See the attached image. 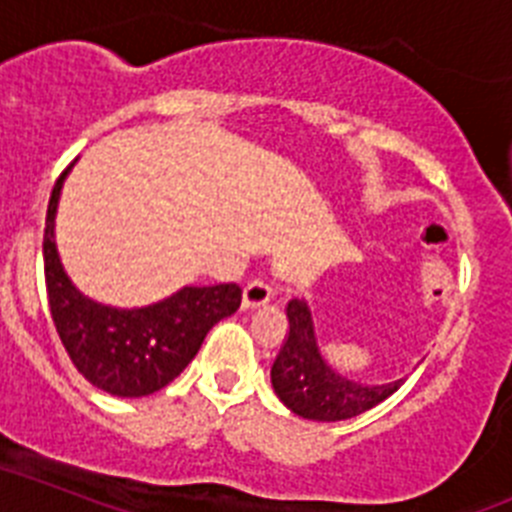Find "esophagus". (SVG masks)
Instances as JSON below:
<instances>
[{"instance_id": "34e87169", "label": "esophagus", "mask_w": 512, "mask_h": 512, "mask_svg": "<svg viewBox=\"0 0 512 512\" xmlns=\"http://www.w3.org/2000/svg\"><path fill=\"white\" fill-rule=\"evenodd\" d=\"M273 299V289H270L265 281H249L244 286V294H242V307L244 309H255V307H263Z\"/></svg>"}]
</instances>
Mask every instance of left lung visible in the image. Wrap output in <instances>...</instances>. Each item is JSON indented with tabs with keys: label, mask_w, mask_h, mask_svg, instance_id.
I'll use <instances>...</instances> for the list:
<instances>
[{
	"label": "left lung",
	"mask_w": 512,
	"mask_h": 512,
	"mask_svg": "<svg viewBox=\"0 0 512 512\" xmlns=\"http://www.w3.org/2000/svg\"><path fill=\"white\" fill-rule=\"evenodd\" d=\"M286 317L289 330L270 367V382L283 406H289L296 416L315 422H341L364 414L403 385V380L362 385L341 377L320 356L307 304L302 299H291L286 304Z\"/></svg>",
	"instance_id": "8db88e82"
}]
</instances>
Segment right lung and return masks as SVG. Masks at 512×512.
Here are the masks:
<instances>
[{
  "label": "right lung",
  "mask_w": 512,
  "mask_h": 512,
  "mask_svg": "<svg viewBox=\"0 0 512 512\" xmlns=\"http://www.w3.org/2000/svg\"><path fill=\"white\" fill-rule=\"evenodd\" d=\"M62 171L46 210L44 276L57 333L77 372L96 388L119 398H143L166 388L195 359L208 330L242 304L236 283L184 286L174 296L140 309L98 304L72 286L54 244Z\"/></svg>",
  "instance_id": "1"
}]
</instances>
